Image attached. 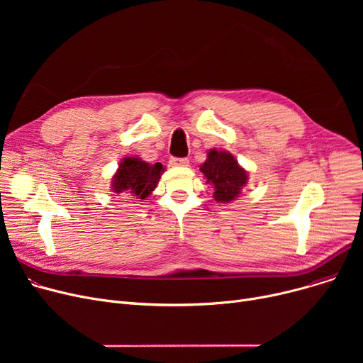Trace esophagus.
I'll list each match as a JSON object with an SVG mask.
<instances>
[{
	"mask_svg": "<svg viewBox=\"0 0 363 363\" xmlns=\"http://www.w3.org/2000/svg\"><path fill=\"white\" fill-rule=\"evenodd\" d=\"M169 163L172 164V166H188V159H185V157H172L170 160H169Z\"/></svg>",
	"mask_w": 363,
	"mask_h": 363,
	"instance_id": "esophagus-1",
	"label": "esophagus"
}]
</instances>
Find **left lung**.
<instances>
[{"instance_id": "left-lung-1", "label": "left lung", "mask_w": 363, "mask_h": 363, "mask_svg": "<svg viewBox=\"0 0 363 363\" xmlns=\"http://www.w3.org/2000/svg\"><path fill=\"white\" fill-rule=\"evenodd\" d=\"M200 170L207 179L206 184L213 186V197L219 203L235 200L249 179L245 169L238 164L231 152L216 148L207 152V159L200 166Z\"/></svg>"}]
</instances>
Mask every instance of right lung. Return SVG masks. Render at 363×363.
Segmentation results:
<instances>
[{
	"label": "right lung",
	"mask_w": 363,
	"mask_h": 363,
	"mask_svg": "<svg viewBox=\"0 0 363 363\" xmlns=\"http://www.w3.org/2000/svg\"><path fill=\"white\" fill-rule=\"evenodd\" d=\"M164 172L162 163L150 164L140 157H125L111 178V191L130 199H147Z\"/></svg>",
	"instance_id": "right-lung-1"
}]
</instances>
